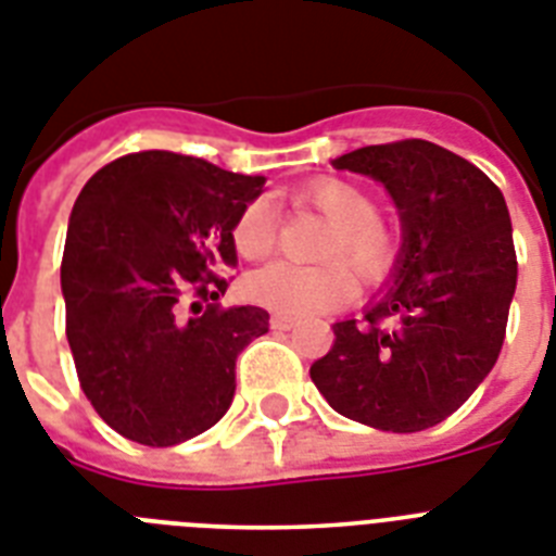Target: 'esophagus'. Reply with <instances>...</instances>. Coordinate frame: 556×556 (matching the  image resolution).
<instances>
[{
    "label": "esophagus",
    "instance_id": "obj_1",
    "mask_svg": "<svg viewBox=\"0 0 556 556\" xmlns=\"http://www.w3.org/2000/svg\"><path fill=\"white\" fill-rule=\"evenodd\" d=\"M293 325V317H288V314H274L270 317V328H277V331H288Z\"/></svg>",
    "mask_w": 556,
    "mask_h": 556
}]
</instances>
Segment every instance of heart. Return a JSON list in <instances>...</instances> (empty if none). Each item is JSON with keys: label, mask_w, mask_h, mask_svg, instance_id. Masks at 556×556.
I'll return each mask as SVG.
<instances>
[{"label": "heart", "mask_w": 556, "mask_h": 556, "mask_svg": "<svg viewBox=\"0 0 556 556\" xmlns=\"http://www.w3.org/2000/svg\"><path fill=\"white\" fill-rule=\"evenodd\" d=\"M300 205L317 211L331 223L317 248L319 260H342L363 279H380L394 263V233L382 223L380 207L371 193L337 176H325L302 185L293 193ZM279 239L277 214L265 197L245 202L239 207L231 225V242L239 256L265 260L274 254ZM342 263L325 265H288L274 263L254 270L245 288L256 302L279 314H314L340 305L354 293V277Z\"/></svg>", "instance_id": "obj_1"}]
</instances>
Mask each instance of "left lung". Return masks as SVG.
<instances>
[{
  "label": "left lung",
  "instance_id": "obj_1",
  "mask_svg": "<svg viewBox=\"0 0 556 556\" xmlns=\"http://www.w3.org/2000/svg\"><path fill=\"white\" fill-rule=\"evenodd\" d=\"M333 168L386 185L403 251L363 319L333 325L311 380L342 417L426 431L466 403L503 349L517 288L508 205L477 165L426 139L356 148Z\"/></svg>",
  "mask_w": 556,
  "mask_h": 556
}]
</instances>
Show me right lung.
I'll use <instances>...</instances> for the list:
<instances>
[{
	"label": "right lung",
	"instance_id": "obj_1",
	"mask_svg": "<svg viewBox=\"0 0 556 556\" xmlns=\"http://www.w3.org/2000/svg\"><path fill=\"white\" fill-rule=\"evenodd\" d=\"M265 176L139 151L90 176L62 254L65 333L97 414L139 445L168 448L216 426L237 356L268 311L219 308L237 265L231 225Z\"/></svg>",
	"mask_w": 556,
	"mask_h": 556
}]
</instances>
